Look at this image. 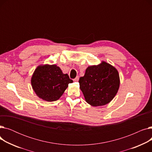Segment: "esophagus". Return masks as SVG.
Listing matches in <instances>:
<instances>
[{
    "label": "esophagus",
    "mask_w": 152,
    "mask_h": 152,
    "mask_svg": "<svg viewBox=\"0 0 152 152\" xmlns=\"http://www.w3.org/2000/svg\"><path fill=\"white\" fill-rule=\"evenodd\" d=\"M79 76H77L76 78H75V79H73V81H74L75 82H77V81H79Z\"/></svg>",
    "instance_id": "1"
}]
</instances>
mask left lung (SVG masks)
I'll return each mask as SVG.
<instances>
[{"label": "left lung", "mask_w": 152, "mask_h": 152, "mask_svg": "<svg viewBox=\"0 0 152 152\" xmlns=\"http://www.w3.org/2000/svg\"><path fill=\"white\" fill-rule=\"evenodd\" d=\"M86 101L93 107L105 105L115 97L119 87L117 69L107 62L91 66L79 80Z\"/></svg>", "instance_id": "obj_1"}]
</instances>
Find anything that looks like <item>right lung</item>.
<instances>
[{
  "label": "right lung",
  "mask_w": 152,
  "mask_h": 152,
  "mask_svg": "<svg viewBox=\"0 0 152 152\" xmlns=\"http://www.w3.org/2000/svg\"><path fill=\"white\" fill-rule=\"evenodd\" d=\"M71 83L73 80L69 76L63 74L55 65L39 66L31 78L32 87L36 95L47 102L59 99Z\"/></svg>",
  "instance_id": "obj_1"
}]
</instances>
